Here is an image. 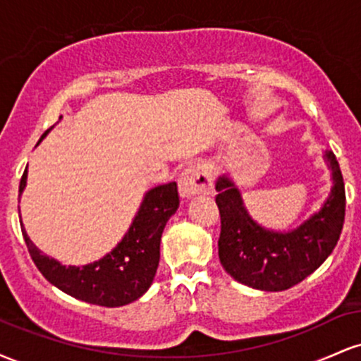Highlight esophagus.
<instances>
[{
    "label": "esophagus",
    "instance_id": "1",
    "mask_svg": "<svg viewBox=\"0 0 361 361\" xmlns=\"http://www.w3.org/2000/svg\"><path fill=\"white\" fill-rule=\"evenodd\" d=\"M178 188L183 198H192L197 195H209L214 188L212 176H210L209 168L204 164H193L181 173L178 180Z\"/></svg>",
    "mask_w": 361,
    "mask_h": 361
}]
</instances>
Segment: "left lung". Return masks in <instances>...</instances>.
Returning a JSON list of instances; mask_svg holds the SVG:
<instances>
[{"label":"left lung","mask_w":361,"mask_h":361,"mask_svg":"<svg viewBox=\"0 0 361 361\" xmlns=\"http://www.w3.org/2000/svg\"><path fill=\"white\" fill-rule=\"evenodd\" d=\"M333 188L321 210L288 233L261 227L251 219L234 181H217L215 204L221 214L219 259L239 283L264 292H281L307 279L338 244L345 222L346 195L333 151L326 152Z\"/></svg>","instance_id":"8db88e82"}]
</instances>
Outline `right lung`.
<instances>
[{"instance_id":"obj_1","label":"right lung","mask_w":361,"mask_h":361,"mask_svg":"<svg viewBox=\"0 0 361 361\" xmlns=\"http://www.w3.org/2000/svg\"><path fill=\"white\" fill-rule=\"evenodd\" d=\"M49 130L44 132L40 140ZM25 185L27 169L20 180V195ZM178 205L180 197L175 181L149 190L122 241L102 259L82 267H66L57 259L49 258L30 241L22 221L20 226L35 267L52 285L88 304L120 307L137 300L151 287L159 264L161 235Z\"/></svg>"}]
</instances>
